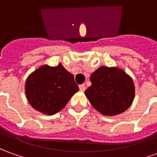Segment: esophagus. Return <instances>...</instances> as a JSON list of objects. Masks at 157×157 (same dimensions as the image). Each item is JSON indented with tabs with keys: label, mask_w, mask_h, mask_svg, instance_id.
Instances as JSON below:
<instances>
[{
	"label": "esophagus",
	"mask_w": 157,
	"mask_h": 157,
	"mask_svg": "<svg viewBox=\"0 0 157 157\" xmlns=\"http://www.w3.org/2000/svg\"><path fill=\"white\" fill-rule=\"evenodd\" d=\"M79 87H80V91H82V92H84V91H85V89H86V86H85V84H82V85H80Z\"/></svg>",
	"instance_id": "34e87169"
}]
</instances>
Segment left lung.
<instances>
[{"label":"left lung","instance_id":"1","mask_svg":"<svg viewBox=\"0 0 157 157\" xmlns=\"http://www.w3.org/2000/svg\"><path fill=\"white\" fill-rule=\"evenodd\" d=\"M90 81L92 85L85 91V95L101 114H120L132 104L135 85L132 77L122 69L101 66L91 75Z\"/></svg>","mask_w":157,"mask_h":157}]
</instances>
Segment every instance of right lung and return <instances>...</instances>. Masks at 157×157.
I'll use <instances>...</instances> for the list:
<instances>
[{
	"label": "right lung",
	"instance_id": "1",
	"mask_svg": "<svg viewBox=\"0 0 157 157\" xmlns=\"http://www.w3.org/2000/svg\"><path fill=\"white\" fill-rule=\"evenodd\" d=\"M79 90L74 75L63 65H42L25 81V97L34 109L46 115L60 112Z\"/></svg>",
	"mask_w": 157,
	"mask_h": 157
}]
</instances>
